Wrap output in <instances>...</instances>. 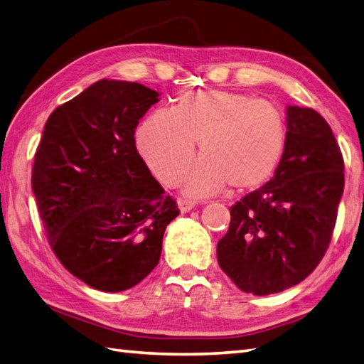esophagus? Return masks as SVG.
<instances>
[{
	"instance_id": "34e87169",
	"label": "esophagus",
	"mask_w": 364,
	"mask_h": 364,
	"mask_svg": "<svg viewBox=\"0 0 364 364\" xmlns=\"http://www.w3.org/2000/svg\"><path fill=\"white\" fill-rule=\"evenodd\" d=\"M179 208H181V212L182 213H187V212H190L191 208H195V205H196V203L193 199H187V198H181L179 199Z\"/></svg>"
}]
</instances>
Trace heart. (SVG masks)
Instances as JSON below:
<instances>
[{
    "mask_svg": "<svg viewBox=\"0 0 364 364\" xmlns=\"http://www.w3.org/2000/svg\"><path fill=\"white\" fill-rule=\"evenodd\" d=\"M143 160L160 182L174 185L195 156H203L185 177L193 195L229 183L243 191L260 187L276 173L287 144L284 115L271 102L224 90L187 92L171 110H154L136 129Z\"/></svg>",
    "mask_w": 364,
    "mask_h": 364,
    "instance_id": "heart-1",
    "label": "heart"
}]
</instances>
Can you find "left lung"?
Here are the masks:
<instances>
[{
  "instance_id": "1",
  "label": "left lung",
  "mask_w": 364,
  "mask_h": 364,
  "mask_svg": "<svg viewBox=\"0 0 364 364\" xmlns=\"http://www.w3.org/2000/svg\"><path fill=\"white\" fill-rule=\"evenodd\" d=\"M287 144L274 177L230 207L218 241L221 269L241 291L280 293L309 277L333 235L344 160L316 110L287 109Z\"/></svg>"
}]
</instances>
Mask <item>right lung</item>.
Listing matches in <instances>:
<instances>
[{"instance_id": "1", "label": "right lung", "mask_w": 364, "mask_h": 364, "mask_svg": "<svg viewBox=\"0 0 364 364\" xmlns=\"http://www.w3.org/2000/svg\"><path fill=\"white\" fill-rule=\"evenodd\" d=\"M157 101L141 84L98 80L53 112L37 146L31 182L48 243L100 291L140 284L181 213L135 146V127Z\"/></svg>"}]
</instances>
